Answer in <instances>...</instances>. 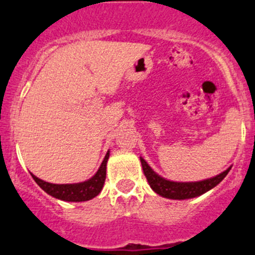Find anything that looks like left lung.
Masks as SVG:
<instances>
[{"instance_id":"obj_1","label":"left lung","mask_w":255,"mask_h":255,"mask_svg":"<svg viewBox=\"0 0 255 255\" xmlns=\"http://www.w3.org/2000/svg\"><path fill=\"white\" fill-rule=\"evenodd\" d=\"M142 164V169H143V174L146 176L147 181H148L150 188L158 193L159 196L164 197V198L169 199H190L198 197L201 194L208 192L209 190L214 188L216 185H219L226 176L227 172L231 170V166L227 168L225 171L221 174L216 175L214 177L210 179L202 180V181L196 182H175L166 180L164 177L159 176L153 169L147 164V161L142 157H139Z\"/></svg>"}]
</instances>
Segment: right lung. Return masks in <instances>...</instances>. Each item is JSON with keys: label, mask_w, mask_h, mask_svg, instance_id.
Instances as JSON below:
<instances>
[{"label": "right lung", "mask_w": 255, "mask_h": 255, "mask_svg": "<svg viewBox=\"0 0 255 255\" xmlns=\"http://www.w3.org/2000/svg\"><path fill=\"white\" fill-rule=\"evenodd\" d=\"M109 158V150L107 152L105 159H103L102 164H101L100 169L97 172L89 179L87 181L79 182V183H64V185H58V183H51L46 182L43 180L39 179L31 174L32 179L35 182L48 193L50 196L54 197L57 199L65 202H85L90 201V199L95 198L98 193L102 191L103 185L106 181V170H107V161Z\"/></svg>", "instance_id": "1"}]
</instances>
